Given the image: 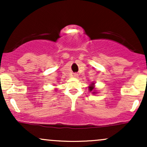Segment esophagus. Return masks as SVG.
<instances>
[{
  "label": "esophagus",
  "mask_w": 147,
  "mask_h": 147,
  "mask_svg": "<svg viewBox=\"0 0 147 147\" xmlns=\"http://www.w3.org/2000/svg\"><path fill=\"white\" fill-rule=\"evenodd\" d=\"M74 77H78V74H77V73H74Z\"/></svg>",
  "instance_id": "1"
}]
</instances>
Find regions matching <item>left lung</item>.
<instances>
[{"mask_svg":"<svg viewBox=\"0 0 147 147\" xmlns=\"http://www.w3.org/2000/svg\"><path fill=\"white\" fill-rule=\"evenodd\" d=\"M93 89H94V86L92 85H91V86H89V90L90 91H92V90H93ZM93 92V93H95V92Z\"/></svg>","mask_w":147,"mask_h":147,"instance_id":"left-lung-1","label":"left lung"}]
</instances>
